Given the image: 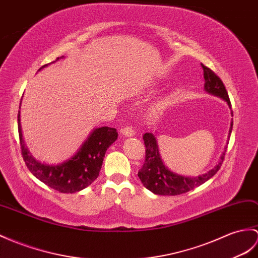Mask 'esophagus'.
<instances>
[{"instance_id": "1", "label": "esophagus", "mask_w": 258, "mask_h": 258, "mask_svg": "<svg viewBox=\"0 0 258 258\" xmlns=\"http://www.w3.org/2000/svg\"><path fill=\"white\" fill-rule=\"evenodd\" d=\"M121 133L126 136V137H130V136H133L135 134V130L133 128V126L132 125H126V126H124L122 130H121Z\"/></svg>"}]
</instances>
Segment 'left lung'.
I'll return each mask as SVG.
<instances>
[{
    "label": "left lung",
    "mask_w": 258,
    "mask_h": 258,
    "mask_svg": "<svg viewBox=\"0 0 258 258\" xmlns=\"http://www.w3.org/2000/svg\"><path fill=\"white\" fill-rule=\"evenodd\" d=\"M203 69V76H205V89L209 93L217 95V97L222 98L227 102V104L231 107V101L227 94L226 89L223 85L222 80L220 77L213 73V71L208 68L207 66L201 63ZM233 114V113H232ZM233 122L231 124L230 133L232 132ZM144 145H145V161L140 169L137 176L141 179L144 187H146L152 192L161 196H178L188 192L190 190L199 187L202 183L208 181L209 179L212 178L215 173L220 169L221 165L224 161L225 153H223L221 157L220 163L214 167L212 170L201 175L199 177L189 178L183 176H178L169 171L166 168L165 165L161 161L158 153V146L156 140L152 133H145L143 135ZM226 152V151H225Z\"/></svg>",
    "instance_id": "8db88e82"
}]
</instances>
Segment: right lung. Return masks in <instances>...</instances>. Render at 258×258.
Masks as SVG:
<instances>
[{"instance_id":"right-lung-1","label":"right lung","mask_w":258,"mask_h":258,"mask_svg":"<svg viewBox=\"0 0 258 258\" xmlns=\"http://www.w3.org/2000/svg\"><path fill=\"white\" fill-rule=\"evenodd\" d=\"M17 123L21 153L27 168L41 182L61 194L78 192L91 184L99 176L106 149L117 140L115 128L107 126L99 127L94 130L80 151L70 160L58 166H50L35 160L24 145L20 124V111L17 115Z\"/></svg>"}]
</instances>
